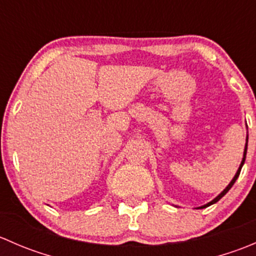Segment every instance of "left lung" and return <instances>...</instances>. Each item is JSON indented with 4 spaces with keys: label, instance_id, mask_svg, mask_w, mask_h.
I'll use <instances>...</instances> for the list:
<instances>
[{
    "label": "left lung",
    "instance_id": "obj_1",
    "mask_svg": "<svg viewBox=\"0 0 256 256\" xmlns=\"http://www.w3.org/2000/svg\"><path fill=\"white\" fill-rule=\"evenodd\" d=\"M246 150H248V136H246V144H245V148H244V154H242V164H240V166H239V168H238V171H236V176L233 177V180H230V183H229L228 186H226V190H223V192L222 193H219L218 196H216V198H214L213 200H210V202L209 203H207V204H204V206H202V207H198V209H202V208H207V207H209V206H212V204H214V203H216L218 202L219 200H220L222 197H224V196L226 194V192H228L229 190H230L232 187H233V184L234 183H236V180H238V177H239V174H240V171H242V164H244V162H245V157H246Z\"/></svg>",
    "mask_w": 256,
    "mask_h": 256
}]
</instances>
